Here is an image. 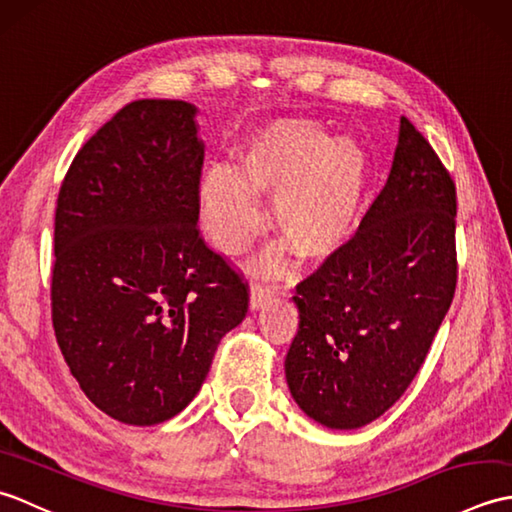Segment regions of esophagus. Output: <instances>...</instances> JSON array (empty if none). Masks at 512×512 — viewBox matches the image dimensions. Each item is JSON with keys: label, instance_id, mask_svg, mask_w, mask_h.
<instances>
[{"label": "esophagus", "instance_id": "esophagus-1", "mask_svg": "<svg viewBox=\"0 0 512 512\" xmlns=\"http://www.w3.org/2000/svg\"><path fill=\"white\" fill-rule=\"evenodd\" d=\"M275 297V290L270 286H262V284H255L253 288H250V308L253 310H259L264 308L266 303Z\"/></svg>", "mask_w": 512, "mask_h": 512}]
</instances>
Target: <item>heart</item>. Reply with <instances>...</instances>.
Wrapping results in <instances>:
<instances>
[{"label":"heart","instance_id":"obj_1","mask_svg":"<svg viewBox=\"0 0 512 512\" xmlns=\"http://www.w3.org/2000/svg\"><path fill=\"white\" fill-rule=\"evenodd\" d=\"M372 169L350 138L312 118L281 116L255 127L233 151V171L213 167L200 182V215L226 255L244 253L262 224L259 198H275L273 226L310 264L352 242L363 224ZM270 257L264 268H273Z\"/></svg>","mask_w":512,"mask_h":512}]
</instances>
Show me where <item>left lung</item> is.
Returning <instances> with one entry per match:
<instances>
[{
    "mask_svg": "<svg viewBox=\"0 0 512 512\" xmlns=\"http://www.w3.org/2000/svg\"><path fill=\"white\" fill-rule=\"evenodd\" d=\"M455 184L405 116L385 189L341 253L303 279L286 380L328 429H358L405 394L458 281Z\"/></svg>",
    "mask_w": 512,
    "mask_h": 512,
    "instance_id": "8db88e82",
    "label": "left lung"
}]
</instances>
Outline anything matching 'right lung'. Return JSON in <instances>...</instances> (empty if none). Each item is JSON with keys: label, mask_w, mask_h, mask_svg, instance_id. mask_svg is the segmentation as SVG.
Instances as JSON below:
<instances>
[{"label": "right lung", "mask_w": 512, "mask_h": 512, "mask_svg": "<svg viewBox=\"0 0 512 512\" xmlns=\"http://www.w3.org/2000/svg\"><path fill=\"white\" fill-rule=\"evenodd\" d=\"M198 107L143 99L107 121L65 173L54 215L52 325L83 394L151 427L189 405L248 288L198 228Z\"/></svg>", "instance_id": "right-lung-1"}]
</instances>
